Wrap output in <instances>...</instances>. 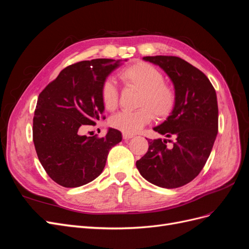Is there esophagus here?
I'll use <instances>...</instances> for the list:
<instances>
[{"mask_svg": "<svg viewBox=\"0 0 249 249\" xmlns=\"http://www.w3.org/2000/svg\"><path fill=\"white\" fill-rule=\"evenodd\" d=\"M134 136L132 134H125V133H124L123 134V138L124 139V140H129V139H131V138H133Z\"/></svg>", "mask_w": 249, "mask_h": 249, "instance_id": "obj_1", "label": "esophagus"}]
</instances>
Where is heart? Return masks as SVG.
Instances as JSON below:
<instances>
[{
	"instance_id": "b5f03b06",
	"label": "heart",
	"mask_w": 249,
	"mask_h": 249,
	"mask_svg": "<svg viewBox=\"0 0 249 249\" xmlns=\"http://www.w3.org/2000/svg\"><path fill=\"white\" fill-rule=\"evenodd\" d=\"M118 77L127 89L138 90L136 111H124L113 115L109 124L125 134H135L152 122L154 116L166 119L176 108L178 95L175 87L164 82V74L154 65L138 62L124 67ZM104 107L108 111L115 110L119 102V92L114 83L106 80L101 88Z\"/></svg>"
}]
</instances>
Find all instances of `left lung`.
I'll list each match as a JSON object with an SVG mask.
<instances>
[{
  "label": "left lung",
  "instance_id": "8db88e82",
  "mask_svg": "<svg viewBox=\"0 0 249 249\" xmlns=\"http://www.w3.org/2000/svg\"><path fill=\"white\" fill-rule=\"evenodd\" d=\"M159 65L172 81L176 108L154 131L173 140L148 139V150L136 166L149 183L167 189L182 187L205 166L218 133V105L213 85L202 71L176 56L143 57ZM173 143L167 145V141Z\"/></svg>",
  "mask_w": 249,
  "mask_h": 249
}]
</instances>
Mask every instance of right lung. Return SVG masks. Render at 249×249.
<instances>
[{
  "label": "right lung",
  "mask_w": 249,
  "mask_h": 249,
  "mask_svg": "<svg viewBox=\"0 0 249 249\" xmlns=\"http://www.w3.org/2000/svg\"><path fill=\"white\" fill-rule=\"evenodd\" d=\"M120 60L93 59L65 67L40 92L33 118V142L48 176L66 188L99 177L109 150L122 133L109 129L105 137L83 135L103 115L101 88Z\"/></svg>",
  "instance_id": "right-lung-1"
}]
</instances>
